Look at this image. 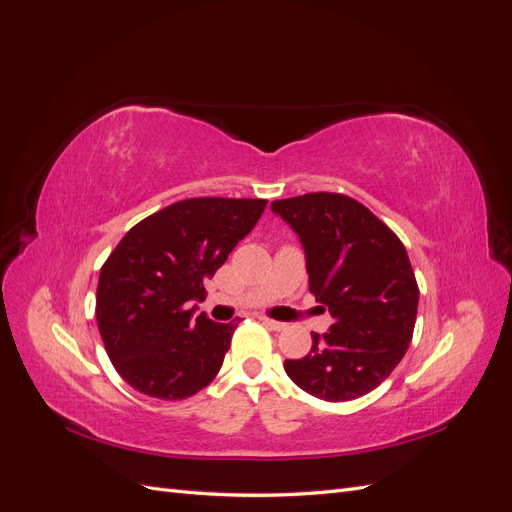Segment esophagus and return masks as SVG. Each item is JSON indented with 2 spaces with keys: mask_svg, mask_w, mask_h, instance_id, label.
Returning <instances> with one entry per match:
<instances>
[{
  "mask_svg": "<svg viewBox=\"0 0 512 512\" xmlns=\"http://www.w3.org/2000/svg\"><path fill=\"white\" fill-rule=\"evenodd\" d=\"M260 322L265 324V327H269V329H273V331H282L286 324L284 322H277V320H271V318H267V316H260Z\"/></svg>",
  "mask_w": 512,
  "mask_h": 512,
  "instance_id": "34e87169",
  "label": "esophagus"
}]
</instances>
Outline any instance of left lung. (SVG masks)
Here are the masks:
<instances>
[{
	"label": "left lung",
	"mask_w": 512,
	"mask_h": 512,
	"mask_svg": "<svg viewBox=\"0 0 512 512\" xmlns=\"http://www.w3.org/2000/svg\"><path fill=\"white\" fill-rule=\"evenodd\" d=\"M271 207L299 235L309 292L335 320L312 335L303 359L284 361L286 374L324 401L363 397L391 376L414 333L418 284L406 247L346 194L312 192Z\"/></svg>",
	"instance_id": "left-lung-1"
}]
</instances>
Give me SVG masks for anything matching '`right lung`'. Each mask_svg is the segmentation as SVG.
Instances as JSON below:
<instances>
[{
	"label": "right lung",
	"instance_id": "obj_1",
	"mask_svg": "<svg viewBox=\"0 0 512 512\" xmlns=\"http://www.w3.org/2000/svg\"><path fill=\"white\" fill-rule=\"evenodd\" d=\"M267 207L265 198H188L132 226L100 269L96 320L117 374L177 401L218 376L237 324L194 316L213 277Z\"/></svg>",
	"mask_w": 512,
	"mask_h": 512
}]
</instances>
